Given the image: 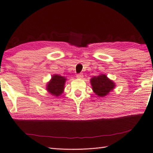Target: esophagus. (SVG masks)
I'll use <instances>...</instances> for the list:
<instances>
[{"label":"esophagus","instance_id":"esophagus-1","mask_svg":"<svg viewBox=\"0 0 153 153\" xmlns=\"http://www.w3.org/2000/svg\"><path fill=\"white\" fill-rule=\"evenodd\" d=\"M76 77H77V79H81L83 78V77H84V75H83L82 74H77Z\"/></svg>","mask_w":153,"mask_h":153}]
</instances>
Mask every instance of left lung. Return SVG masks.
Instances as JSON below:
<instances>
[{"label":"left lung","mask_w":153,"mask_h":153,"mask_svg":"<svg viewBox=\"0 0 153 153\" xmlns=\"http://www.w3.org/2000/svg\"><path fill=\"white\" fill-rule=\"evenodd\" d=\"M90 83L93 91L99 97L107 96L116 86L115 83L104 74L91 77Z\"/></svg>","instance_id":"8db88e82"}]
</instances>
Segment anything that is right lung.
<instances>
[{
    "label": "right lung",
    "instance_id": "1",
    "mask_svg": "<svg viewBox=\"0 0 153 153\" xmlns=\"http://www.w3.org/2000/svg\"><path fill=\"white\" fill-rule=\"evenodd\" d=\"M67 78L64 76L54 74L46 85V90L52 96L58 97L64 91L65 84Z\"/></svg>",
    "mask_w": 153,
    "mask_h": 153
}]
</instances>
